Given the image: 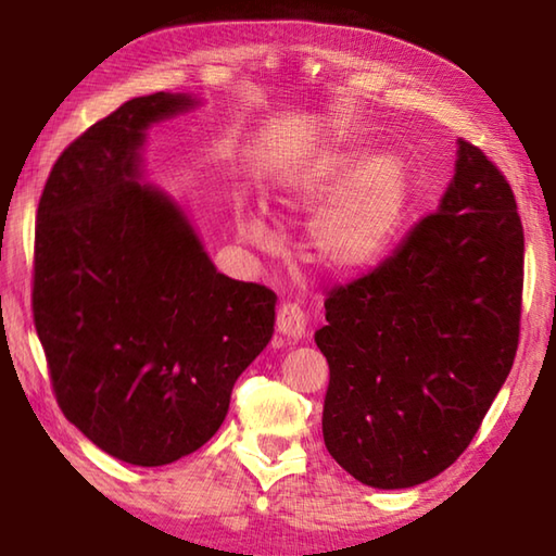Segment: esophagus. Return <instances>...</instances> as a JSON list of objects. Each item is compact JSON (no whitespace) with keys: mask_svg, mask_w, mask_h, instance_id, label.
Instances as JSON below:
<instances>
[{"mask_svg":"<svg viewBox=\"0 0 556 556\" xmlns=\"http://www.w3.org/2000/svg\"><path fill=\"white\" fill-rule=\"evenodd\" d=\"M277 331L291 341H301L306 336V314L296 304H281L277 312Z\"/></svg>","mask_w":556,"mask_h":556,"instance_id":"obj_1","label":"esophagus"}]
</instances>
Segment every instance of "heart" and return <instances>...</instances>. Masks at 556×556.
Instances as JSON below:
<instances>
[{"label":"heart","mask_w":556,"mask_h":556,"mask_svg":"<svg viewBox=\"0 0 556 556\" xmlns=\"http://www.w3.org/2000/svg\"><path fill=\"white\" fill-rule=\"evenodd\" d=\"M407 168L397 154H368L363 147L321 149L291 168L285 203L314 213L306 225V255L331 277H351L378 262L407 208ZM242 240L267 244L260 215L240 220Z\"/></svg>","instance_id":"b5f03b06"}]
</instances>
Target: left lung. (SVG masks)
<instances>
[{
  "mask_svg": "<svg viewBox=\"0 0 556 556\" xmlns=\"http://www.w3.org/2000/svg\"><path fill=\"white\" fill-rule=\"evenodd\" d=\"M522 255L510 184L458 139L437 213L326 299L324 441L355 481L412 488L464 454L513 368Z\"/></svg>",
  "mask_w": 556,
  "mask_h": 556,
  "instance_id": "left-lung-1",
  "label": "left lung"
}]
</instances>
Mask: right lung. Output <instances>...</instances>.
I'll return each mask as SVG.
<instances>
[{
	"label": "right lung",
	"instance_id": "1",
	"mask_svg": "<svg viewBox=\"0 0 556 556\" xmlns=\"http://www.w3.org/2000/svg\"><path fill=\"white\" fill-rule=\"evenodd\" d=\"M199 105L127 100L59 156L36 215L34 321L55 400L131 466L201 448L275 331V291L220 275L181 203L144 181L149 127Z\"/></svg>",
	"mask_w": 556,
	"mask_h": 556
}]
</instances>
